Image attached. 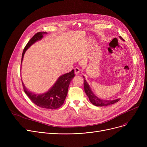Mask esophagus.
I'll list each match as a JSON object with an SVG mask.
<instances>
[{
	"label": "esophagus",
	"instance_id": "esophagus-1",
	"mask_svg": "<svg viewBox=\"0 0 147 147\" xmlns=\"http://www.w3.org/2000/svg\"><path fill=\"white\" fill-rule=\"evenodd\" d=\"M74 73L76 74H78L80 73V69H79V67H75L74 68Z\"/></svg>",
	"mask_w": 147,
	"mask_h": 147
}]
</instances>
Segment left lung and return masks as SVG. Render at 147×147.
<instances>
[{"instance_id":"8db88e82","label":"left lung","mask_w":147,"mask_h":147,"mask_svg":"<svg viewBox=\"0 0 147 147\" xmlns=\"http://www.w3.org/2000/svg\"><path fill=\"white\" fill-rule=\"evenodd\" d=\"M120 38H121V40H125L123 38L120 36ZM84 92H85L86 94L87 95V96H88L89 101H90V102L97 107H104V106H107V105H110L111 104H113L115 102H118L120 99H117L115 100H113V101H106V100H102L100 99L99 98H98V97H96L93 92H92L89 84H88L87 82L86 81L85 79H84Z\"/></svg>"}]
</instances>
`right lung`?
I'll list each match as a JSON object with an SVG mask.
<instances>
[{"mask_svg": "<svg viewBox=\"0 0 147 147\" xmlns=\"http://www.w3.org/2000/svg\"><path fill=\"white\" fill-rule=\"evenodd\" d=\"M46 33H47L45 32H38L28 41L22 52L21 63L26 50L34 42L41 39L43 35ZM74 77V71L73 69L69 73L60 76L55 84L48 92L41 95H36L28 91L24 85V83L22 82V83L24 92L34 104L43 109L54 110L58 109L64 104L67 95L69 84Z\"/></svg>", "mask_w": 147, "mask_h": 147, "instance_id": "1", "label": "right lung"}]
</instances>
